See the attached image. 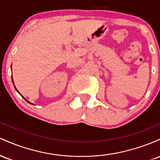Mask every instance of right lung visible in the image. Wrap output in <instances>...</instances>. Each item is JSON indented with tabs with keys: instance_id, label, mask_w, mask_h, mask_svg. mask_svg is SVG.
Segmentation results:
<instances>
[{
	"instance_id": "1",
	"label": "right lung",
	"mask_w": 160,
	"mask_h": 160,
	"mask_svg": "<svg viewBox=\"0 0 160 160\" xmlns=\"http://www.w3.org/2000/svg\"><path fill=\"white\" fill-rule=\"evenodd\" d=\"M11 67H12V65H11ZM12 82H13V80H12ZM13 84H14V82H13ZM14 87H15V89H16V91H17V92H18V90H17V89H16V86H14ZM22 98H24V99H25V101H26V102H28V103H29V104H32V103H31V102H28V100H27V99H26V98H24V97H23V96H22Z\"/></svg>"
}]
</instances>
